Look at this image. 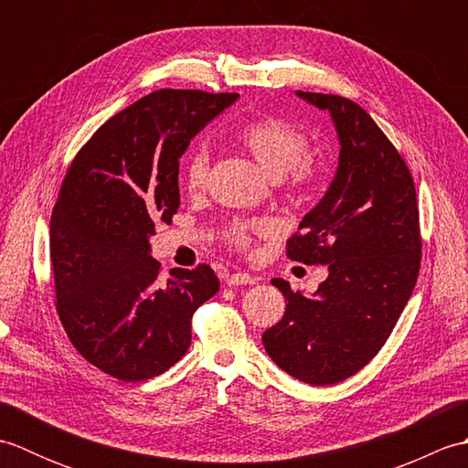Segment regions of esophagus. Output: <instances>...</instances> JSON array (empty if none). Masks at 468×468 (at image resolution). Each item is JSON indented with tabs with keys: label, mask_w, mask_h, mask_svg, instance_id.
<instances>
[{
	"label": "esophagus",
	"mask_w": 468,
	"mask_h": 468,
	"mask_svg": "<svg viewBox=\"0 0 468 468\" xmlns=\"http://www.w3.org/2000/svg\"><path fill=\"white\" fill-rule=\"evenodd\" d=\"M225 283H227L229 287L247 285V283H255V277L250 275V273H245V271H235V273H231V275H227Z\"/></svg>",
	"instance_id": "34e87169"
}]
</instances>
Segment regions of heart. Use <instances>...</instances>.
Returning <instances> with one entry per match:
<instances>
[{
    "label": "heart",
    "instance_id": "heart-1",
    "mask_svg": "<svg viewBox=\"0 0 468 468\" xmlns=\"http://www.w3.org/2000/svg\"><path fill=\"white\" fill-rule=\"evenodd\" d=\"M241 144L271 178H282L292 171L295 181H312L317 175V163L307 154V136L300 126L280 116H263L245 124L239 131ZM208 173V151L197 146L186 154L183 183L186 191H201ZM263 223L233 221L225 229V239L237 250H250L257 235H263Z\"/></svg>",
    "mask_w": 468,
    "mask_h": 468
}]
</instances>
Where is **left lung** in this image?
Wrapping results in <instances>:
<instances>
[{"instance_id": "obj_1", "label": "left lung", "mask_w": 468, "mask_h": 468, "mask_svg": "<svg viewBox=\"0 0 468 468\" xmlns=\"http://www.w3.org/2000/svg\"><path fill=\"white\" fill-rule=\"evenodd\" d=\"M295 94L332 114L340 141L330 188L287 241L290 260L327 265V280L310 297L271 280L287 305L261 340L283 372L327 386L380 352L409 303L420 270L419 203L409 166L362 106Z\"/></svg>"}]
</instances>
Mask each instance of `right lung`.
<instances>
[{
	"label": "right lung",
	"mask_w": 468,
	"mask_h": 468,
	"mask_svg": "<svg viewBox=\"0 0 468 468\" xmlns=\"http://www.w3.org/2000/svg\"><path fill=\"white\" fill-rule=\"evenodd\" d=\"M239 94L163 88L114 114L69 165L49 221L56 310L69 342L122 382L166 372L191 346L198 305L218 292L211 267L171 270L148 237L181 205L178 158Z\"/></svg>",
	"instance_id": "right-lung-1"
}]
</instances>
